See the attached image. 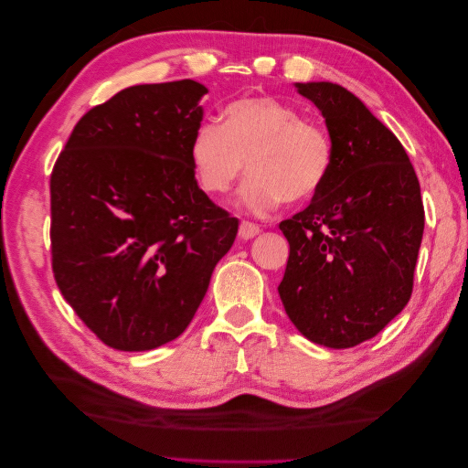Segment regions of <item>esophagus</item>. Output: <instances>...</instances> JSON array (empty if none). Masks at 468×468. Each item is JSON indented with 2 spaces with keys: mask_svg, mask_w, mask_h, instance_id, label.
Instances as JSON below:
<instances>
[{
  "mask_svg": "<svg viewBox=\"0 0 468 468\" xmlns=\"http://www.w3.org/2000/svg\"><path fill=\"white\" fill-rule=\"evenodd\" d=\"M260 234V226L251 224V222H242L239 224V238L242 239H251L253 236Z\"/></svg>",
  "mask_w": 468,
  "mask_h": 468,
  "instance_id": "1",
  "label": "esophagus"
}]
</instances>
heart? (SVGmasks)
Instances as JSON below:
<instances>
[{"mask_svg":"<svg viewBox=\"0 0 468 468\" xmlns=\"http://www.w3.org/2000/svg\"><path fill=\"white\" fill-rule=\"evenodd\" d=\"M195 177L208 195H226L248 164L239 205L253 215L281 201L314 197L330 176L332 138L275 97H244L222 111V124L197 126L189 144Z\"/></svg>","mask_w":468,"mask_h":468,"instance_id":"b5f03b06","label":"heart"}]
</instances>
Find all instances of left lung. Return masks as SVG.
<instances>
[{
    "instance_id": "1",
    "label": "left lung",
    "mask_w": 468,
    "mask_h": 468,
    "mask_svg": "<svg viewBox=\"0 0 468 468\" xmlns=\"http://www.w3.org/2000/svg\"><path fill=\"white\" fill-rule=\"evenodd\" d=\"M294 88L320 109L334 162L310 205L279 224L291 248L279 296L306 339L346 349L375 337L410 301L423 236L420 181L359 97L332 81Z\"/></svg>"
}]
</instances>
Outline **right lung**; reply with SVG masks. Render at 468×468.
I'll list each match as a JSON object with an SVG mask.
<instances>
[{
  "label": "right lung",
  "mask_w": 468,
  "mask_h": 468,
  "mask_svg": "<svg viewBox=\"0 0 468 468\" xmlns=\"http://www.w3.org/2000/svg\"><path fill=\"white\" fill-rule=\"evenodd\" d=\"M208 90L144 83L83 115L50 176L52 271L83 324L119 351L186 332L238 218L199 189L189 144Z\"/></svg>",
  "instance_id": "obj_1"
}]
</instances>
